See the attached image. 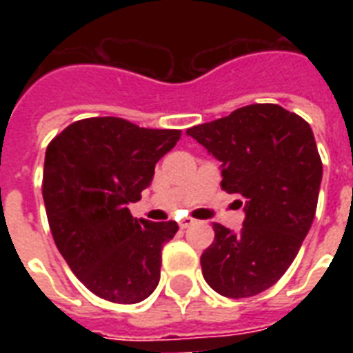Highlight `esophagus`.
I'll return each instance as SVG.
<instances>
[{"label":"esophagus","mask_w":353,"mask_h":353,"mask_svg":"<svg viewBox=\"0 0 353 353\" xmlns=\"http://www.w3.org/2000/svg\"><path fill=\"white\" fill-rule=\"evenodd\" d=\"M194 218H183V220H179V227H181V229H187V227H190L194 223Z\"/></svg>","instance_id":"obj_1"}]
</instances>
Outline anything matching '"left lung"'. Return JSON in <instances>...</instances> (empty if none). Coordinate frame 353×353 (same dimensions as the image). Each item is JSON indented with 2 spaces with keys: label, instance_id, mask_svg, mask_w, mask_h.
<instances>
[{
  "label": "left lung",
  "instance_id": "8db88e82",
  "mask_svg": "<svg viewBox=\"0 0 353 353\" xmlns=\"http://www.w3.org/2000/svg\"><path fill=\"white\" fill-rule=\"evenodd\" d=\"M187 135L221 163V188L245 198L240 232L212 223L203 279L229 299L258 295L290 268L315 218L323 163L312 128L276 104H251Z\"/></svg>",
  "mask_w": 353,
  "mask_h": 353
}]
</instances>
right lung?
I'll use <instances>...</instances> for the list:
<instances>
[{
    "instance_id": "obj_1",
    "label": "right lung",
    "mask_w": 353,
    "mask_h": 353,
    "mask_svg": "<svg viewBox=\"0 0 353 353\" xmlns=\"http://www.w3.org/2000/svg\"><path fill=\"white\" fill-rule=\"evenodd\" d=\"M179 130H148L117 117L69 124L47 146L43 203L58 251L101 299L135 304L161 279V249L176 221L133 218L128 205L154 179Z\"/></svg>"
}]
</instances>
